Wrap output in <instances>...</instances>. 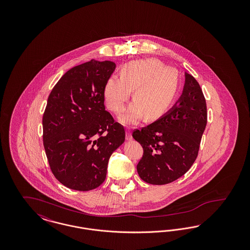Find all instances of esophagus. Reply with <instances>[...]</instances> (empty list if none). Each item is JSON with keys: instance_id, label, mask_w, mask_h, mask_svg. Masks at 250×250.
Returning <instances> with one entry per match:
<instances>
[{"instance_id": "esophagus-1", "label": "esophagus", "mask_w": 250, "mask_h": 250, "mask_svg": "<svg viewBox=\"0 0 250 250\" xmlns=\"http://www.w3.org/2000/svg\"><path fill=\"white\" fill-rule=\"evenodd\" d=\"M125 139L126 141H132V135H131V131L129 129H127L125 132Z\"/></svg>"}]
</instances>
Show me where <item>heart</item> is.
Masks as SVG:
<instances>
[{
	"label": "heart",
	"instance_id": "heart-1",
	"mask_svg": "<svg viewBox=\"0 0 250 250\" xmlns=\"http://www.w3.org/2000/svg\"><path fill=\"white\" fill-rule=\"evenodd\" d=\"M181 87V75L175 67L166 66L156 59L132 61L121 69V77L110 76L103 95L114 113L124 111L134 90L133 103L120 118L126 125L136 124L143 115L149 121L158 119L171 107Z\"/></svg>",
	"mask_w": 250,
	"mask_h": 250
}]
</instances>
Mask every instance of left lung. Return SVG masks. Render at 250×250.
Masks as SVG:
<instances>
[{"label":"left lung","mask_w":250,"mask_h":250,"mask_svg":"<svg viewBox=\"0 0 250 250\" xmlns=\"http://www.w3.org/2000/svg\"><path fill=\"white\" fill-rule=\"evenodd\" d=\"M182 95L163 116L133 138L143 155L137 165L140 177L151 185H166L182 177L195 162L207 124V107L200 84L186 73Z\"/></svg>","instance_id":"left-lung-1"}]
</instances>
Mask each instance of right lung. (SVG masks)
Instances as JSON below:
<instances>
[{
  "mask_svg": "<svg viewBox=\"0 0 250 250\" xmlns=\"http://www.w3.org/2000/svg\"><path fill=\"white\" fill-rule=\"evenodd\" d=\"M116 64L90 62L69 69L53 87L43 114V143L50 169L64 187L98 188L125 128L105 109L103 89Z\"/></svg>",
  "mask_w": 250,
  "mask_h": 250,
  "instance_id": "add662e5",
  "label": "right lung"
}]
</instances>
